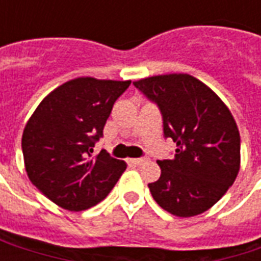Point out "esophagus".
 <instances>
[{
    "label": "esophagus",
    "instance_id": "obj_1",
    "mask_svg": "<svg viewBox=\"0 0 261 261\" xmlns=\"http://www.w3.org/2000/svg\"><path fill=\"white\" fill-rule=\"evenodd\" d=\"M130 162L134 165H142L147 162V159L145 158H134V159H130Z\"/></svg>",
    "mask_w": 261,
    "mask_h": 261
}]
</instances>
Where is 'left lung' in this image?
I'll list each match as a JSON object with an SVG mask.
<instances>
[{
	"label": "left lung",
	"mask_w": 261,
	"mask_h": 261,
	"mask_svg": "<svg viewBox=\"0 0 261 261\" xmlns=\"http://www.w3.org/2000/svg\"><path fill=\"white\" fill-rule=\"evenodd\" d=\"M134 85L158 105L165 138L176 142L175 156L158 161L161 177L148 185L153 200L176 217L207 211L241 168V136L229 109L189 74L155 75Z\"/></svg>",
	"instance_id": "obj_1"
}]
</instances>
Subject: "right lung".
Segmentation results:
<instances>
[{
    "instance_id": "right-lung-1",
    "label": "right lung",
    "mask_w": 261,
    "mask_h": 261,
    "mask_svg": "<svg viewBox=\"0 0 261 261\" xmlns=\"http://www.w3.org/2000/svg\"><path fill=\"white\" fill-rule=\"evenodd\" d=\"M130 84L75 78L50 92L28 120L22 136L26 173L59 207L84 211L96 205L127 168L105 149L92 153L114 102Z\"/></svg>"
}]
</instances>
